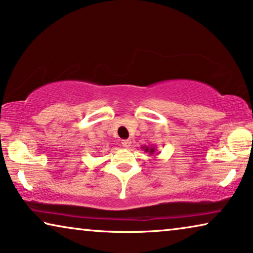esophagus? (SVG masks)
<instances>
[{"mask_svg":"<svg viewBox=\"0 0 253 253\" xmlns=\"http://www.w3.org/2000/svg\"><path fill=\"white\" fill-rule=\"evenodd\" d=\"M122 146L124 148H129L131 146V140L129 139H126V140H122Z\"/></svg>","mask_w":253,"mask_h":253,"instance_id":"obj_1","label":"esophagus"}]
</instances>
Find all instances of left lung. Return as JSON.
Instances as JSON below:
<instances>
[{"instance_id":"1","label":"left lung","mask_w":253,"mask_h":253,"mask_svg":"<svg viewBox=\"0 0 253 253\" xmlns=\"http://www.w3.org/2000/svg\"><path fill=\"white\" fill-rule=\"evenodd\" d=\"M141 148H143V150L146 152V153H150L151 155H153L155 152H157V147L155 146H141Z\"/></svg>"}]
</instances>
